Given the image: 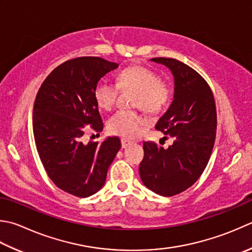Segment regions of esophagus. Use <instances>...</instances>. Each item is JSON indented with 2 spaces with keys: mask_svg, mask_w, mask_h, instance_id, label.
Instances as JSON below:
<instances>
[{
  "mask_svg": "<svg viewBox=\"0 0 252 252\" xmlns=\"http://www.w3.org/2000/svg\"><path fill=\"white\" fill-rule=\"evenodd\" d=\"M131 144H132V142L129 141V140H126V139H122V140H121L122 149H126V147L129 146V145H131Z\"/></svg>",
  "mask_w": 252,
  "mask_h": 252,
  "instance_id": "34e87169",
  "label": "esophagus"
}]
</instances>
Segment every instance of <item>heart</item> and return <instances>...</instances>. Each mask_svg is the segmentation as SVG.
Wrapping results in <instances>:
<instances>
[{
  "label": "heart",
  "mask_w": 252,
  "mask_h": 252,
  "mask_svg": "<svg viewBox=\"0 0 252 252\" xmlns=\"http://www.w3.org/2000/svg\"><path fill=\"white\" fill-rule=\"evenodd\" d=\"M119 86L122 90L133 88L137 91L134 106L142 107L151 113L160 112L169 102L171 88L168 83L159 78L154 71L142 65L125 68L117 77V85L101 80L96 84L94 97L97 105L103 110H110L115 106ZM147 122L141 113L131 110H119L108 121V129L113 134L133 139L141 133V126Z\"/></svg>",
  "instance_id": "1"
}]
</instances>
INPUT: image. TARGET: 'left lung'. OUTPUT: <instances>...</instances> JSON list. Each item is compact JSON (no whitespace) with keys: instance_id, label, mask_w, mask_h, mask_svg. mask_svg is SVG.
Returning a JSON list of instances; mask_svg holds the SVG:
<instances>
[{"instance_id":"left-lung-1","label":"left lung","mask_w":252,"mask_h":252,"mask_svg":"<svg viewBox=\"0 0 252 252\" xmlns=\"http://www.w3.org/2000/svg\"><path fill=\"white\" fill-rule=\"evenodd\" d=\"M151 61L167 66L174 76V100L155 126L174 143L168 149L143 143L139 171L146 188L172 196L190 188L208 165L216 135V107L208 83L193 68L169 58Z\"/></svg>"}]
</instances>
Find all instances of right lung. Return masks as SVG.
Instances as JSON below:
<instances>
[{"mask_svg":"<svg viewBox=\"0 0 252 252\" xmlns=\"http://www.w3.org/2000/svg\"><path fill=\"white\" fill-rule=\"evenodd\" d=\"M118 66L98 57L72 59L49 74L34 100L32 130L44 169L58 188L80 198L102 188L121 147L118 136L82 141L87 125L97 132L103 129L94 90Z\"/></svg>","mask_w":252,"mask_h":252,"instance_id":"obj_1","label":"right lung"}]
</instances>
